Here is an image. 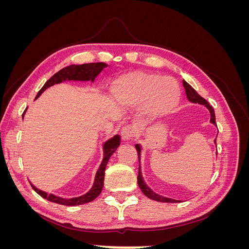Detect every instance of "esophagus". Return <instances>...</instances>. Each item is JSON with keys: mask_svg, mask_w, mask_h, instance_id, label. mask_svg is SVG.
<instances>
[{"mask_svg": "<svg viewBox=\"0 0 249 249\" xmlns=\"http://www.w3.org/2000/svg\"><path fill=\"white\" fill-rule=\"evenodd\" d=\"M120 135H122V139L124 141H129L131 140L134 135H135V129L131 125H126L124 126L122 129V132H120Z\"/></svg>", "mask_w": 249, "mask_h": 249, "instance_id": "obj_1", "label": "esophagus"}]
</instances>
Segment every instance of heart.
<instances>
[{"label": "heart", "instance_id": "1", "mask_svg": "<svg viewBox=\"0 0 249 249\" xmlns=\"http://www.w3.org/2000/svg\"><path fill=\"white\" fill-rule=\"evenodd\" d=\"M111 95L120 106L141 107L143 114L157 118L168 114L178 107L182 90L173 78L152 72L132 71L113 82Z\"/></svg>", "mask_w": 249, "mask_h": 249}]
</instances>
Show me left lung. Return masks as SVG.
I'll return each mask as SVG.
<instances>
[{
    "label": "left lung",
    "mask_w": 249,
    "mask_h": 249,
    "mask_svg": "<svg viewBox=\"0 0 249 249\" xmlns=\"http://www.w3.org/2000/svg\"><path fill=\"white\" fill-rule=\"evenodd\" d=\"M183 85H184V88H185V92H186V95H187V99L189 100L191 103L193 104H199V105H202V106H205L209 112H210V115H211V118H210V123L216 125V122H215V112H214V109L212 108V106L203 99V97H201L196 91H195V89L190 85L188 84V83L183 80ZM217 137V136H216ZM215 144H216V139L214 140ZM135 147H136L137 149V153H138V159H139V171H138V177H137V179H138V185H139V188L141 189V191L143 192V194L145 195V196H147L148 198L153 199V200H157V201H161V202H178V200L176 199H172V198H167V197H164V196H161V195L155 193L150 188L145 184L144 179H143L142 178V173H141V167H140V157H141V147L139 144H136L135 145Z\"/></svg>",
    "instance_id": "obj_1"
}]
</instances>
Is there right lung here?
I'll list each match as a JSON object with an SVG mask.
<instances>
[{
  "instance_id": "right-lung-1",
  "label": "right lung",
  "mask_w": 249,
  "mask_h": 249,
  "mask_svg": "<svg viewBox=\"0 0 249 249\" xmlns=\"http://www.w3.org/2000/svg\"><path fill=\"white\" fill-rule=\"evenodd\" d=\"M108 65L106 63L103 62H97V63H85V64H71L70 66H66L64 69L60 70L58 72H56L54 76H53L51 79H49L42 88L39 90L38 93H37L35 100L38 99V97L42 94L43 91L51 87L54 86L55 84H60L62 82H91L93 83L95 78L99 76V74L102 72V71L107 67ZM22 119H24V114H22ZM120 144V137L118 135H115L114 137H112L111 139L107 140L104 143L103 145V150H104V159L100 165L99 169H97L95 173V178H94V182L93 185L86 194L81 195L79 197H73V198H62L60 196H56L54 194H48L47 192H43L39 189H37L35 186H32L35 192L38 193L41 197L44 199H48L52 202H56L59 203V205H63V206H80V205H84V203L92 201L95 199L99 195L101 194L103 187H104V178H105V170H106V166L108 164V161L110 159V157L115 153V150Z\"/></svg>"
}]
</instances>
